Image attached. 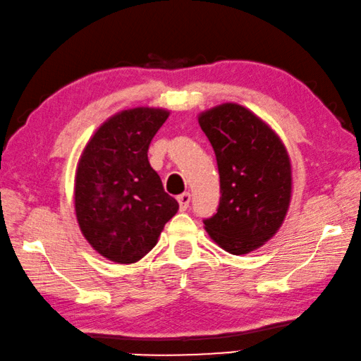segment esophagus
<instances>
[{"label":"esophagus","mask_w":361,"mask_h":361,"mask_svg":"<svg viewBox=\"0 0 361 361\" xmlns=\"http://www.w3.org/2000/svg\"><path fill=\"white\" fill-rule=\"evenodd\" d=\"M190 200H192V195L188 192L180 193V195L177 197V202H179V207H180L182 212H185V209L188 208V204H190Z\"/></svg>","instance_id":"obj_1"}]
</instances>
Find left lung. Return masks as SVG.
I'll return each mask as SVG.
<instances>
[{
  "label": "left lung",
  "mask_w": 361,
  "mask_h": 361,
  "mask_svg": "<svg viewBox=\"0 0 361 361\" xmlns=\"http://www.w3.org/2000/svg\"><path fill=\"white\" fill-rule=\"evenodd\" d=\"M218 161L221 198L204 219L209 237L232 255L257 250L284 223L292 195V168L284 143L271 127L237 103L198 116Z\"/></svg>",
  "instance_id": "left-lung-1"
}]
</instances>
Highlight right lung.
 Listing matches in <instances>:
<instances>
[{"instance_id":"add662e5","label":"right lung","mask_w":361,"mask_h":361,"mask_svg":"<svg viewBox=\"0 0 361 361\" xmlns=\"http://www.w3.org/2000/svg\"><path fill=\"white\" fill-rule=\"evenodd\" d=\"M168 116L161 108L111 116L88 140L77 164V223L87 242L114 263L130 264L145 257L179 209L147 154Z\"/></svg>"}]
</instances>
